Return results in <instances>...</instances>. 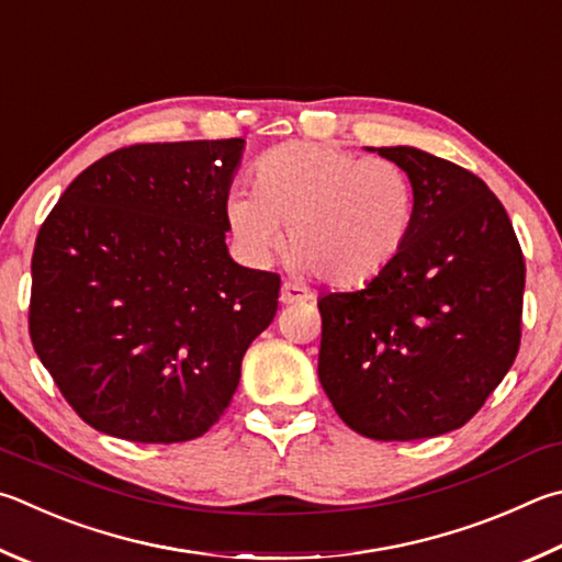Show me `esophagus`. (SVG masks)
Masks as SVG:
<instances>
[{
  "label": "esophagus",
  "mask_w": 562,
  "mask_h": 562,
  "mask_svg": "<svg viewBox=\"0 0 562 562\" xmlns=\"http://www.w3.org/2000/svg\"><path fill=\"white\" fill-rule=\"evenodd\" d=\"M314 300V292L310 288H304V284L297 282H284L282 290H280V302L282 304H294V302H310Z\"/></svg>",
  "instance_id": "1"
}]
</instances>
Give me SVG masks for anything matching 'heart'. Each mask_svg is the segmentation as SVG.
<instances>
[{"label":"heart","instance_id":"obj_1","mask_svg":"<svg viewBox=\"0 0 562 562\" xmlns=\"http://www.w3.org/2000/svg\"><path fill=\"white\" fill-rule=\"evenodd\" d=\"M226 218L255 265L282 246L294 265L351 288L391 268L415 226V187L391 159H363L322 142H284L252 165V193L236 191Z\"/></svg>","mask_w":562,"mask_h":562}]
</instances>
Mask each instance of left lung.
<instances>
[{"instance_id": "8db88e82", "label": "left lung", "mask_w": 562, "mask_h": 562, "mask_svg": "<svg viewBox=\"0 0 562 562\" xmlns=\"http://www.w3.org/2000/svg\"><path fill=\"white\" fill-rule=\"evenodd\" d=\"M415 187V226L363 290L331 292L319 381L353 432L407 442L457 430L504 381L521 344L526 262L502 201L464 167L381 147Z\"/></svg>"}]
</instances>
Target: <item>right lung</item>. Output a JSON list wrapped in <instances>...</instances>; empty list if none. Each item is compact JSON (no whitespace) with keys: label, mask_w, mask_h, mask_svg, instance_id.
<instances>
[{"label":"right lung","mask_w":562,"mask_h":562,"mask_svg":"<svg viewBox=\"0 0 562 562\" xmlns=\"http://www.w3.org/2000/svg\"><path fill=\"white\" fill-rule=\"evenodd\" d=\"M246 139L110 151L70 181L32 255L29 334L95 430L145 445L218 423L268 329L280 274L233 262L228 189Z\"/></svg>","instance_id":"add662e5"}]
</instances>
